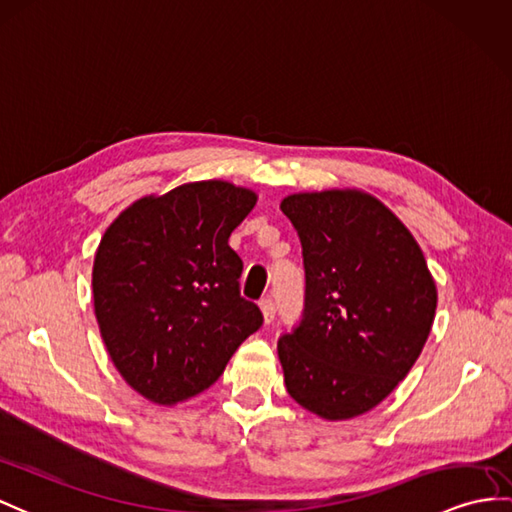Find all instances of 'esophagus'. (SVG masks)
Here are the masks:
<instances>
[{
	"instance_id": "34e87169",
	"label": "esophagus",
	"mask_w": 512,
	"mask_h": 512,
	"mask_svg": "<svg viewBox=\"0 0 512 512\" xmlns=\"http://www.w3.org/2000/svg\"><path fill=\"white\" fill-rule=\"evenodd\" d=\"M258 306H260V313H263L265 323H271L273 317H276V304H273V299H269V297L260 299Z\"/></svg>"
}]
</instances>
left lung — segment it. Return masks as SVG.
Returning <instances> with one entry per match:
<instances>
[{
	"label": "left lung",
	"mask_w": 512,
	"mask_h": 512,
	"mask_svg": "<svg viewBox=\"0 0 512 512\" xmlns=\"http://www.w3.org/2000/svg\"><path fill=\"white\" fill-rule=\"evenodd\" d=\"M302 241V323L278 341L286 391L310 413H367L408 376L428 341L436 284L415 236L358 189L282 199Z\"/></svg>",
	"instance_id": "left-lung-1"
}]
</instances>
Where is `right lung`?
Masks as SVG:
<instances>
[{
	"label": "right lung",
	"instance_id": "obj_1",
	"mask_svg": "<svg viewBox=\"0 0 512 512\" xmlns=\"http://www.w3.org/2000/svg\"><path fill=\"white\" fill-rule=\"evenodd\" d=\"M258 195L199 180L136 199L95 252L93 306L106 352L145 400L173 406L206 391L263 326L239 293L243 263L228 245Z\"/></svg>",
	"mask_w": 512,
	"mask_h": 512
}]
</instances>
